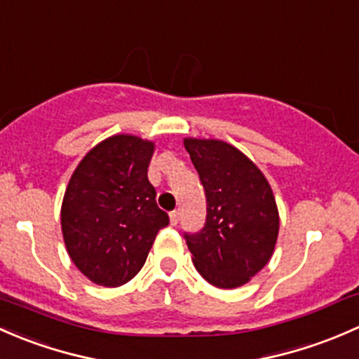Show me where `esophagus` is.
<instances>
[{
    "mask_svg": "<svg viewBox=\"0 0 359 359\" xmlns=\"http://www.w3.org/2000/svg\"><path fill=\"white\" fill-rule=\"evenodd\" d=\"M169 219H171V224L172 226H176L180 221V210H172L171 214H169Z\"/></svg>",
    "mask_w": 359,
    "mask_h": 359,
    "instance_id": "obj_1",
    "label": "esophagus"
}]
</instances>
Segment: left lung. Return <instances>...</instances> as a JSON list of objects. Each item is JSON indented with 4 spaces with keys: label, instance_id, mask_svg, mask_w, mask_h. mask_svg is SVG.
Wrapping results in <instances>:
<instances>
[{
    "label": "left lung",
    "instance_id": "left-lung-1",
    "mask_svg": "<svg viewBox=\"0 0 359 359\" xmlns=\"http://www.w3.org/2000/svg\"><path fill=\"white\" fill-rule=\"evenodd\" d=\"M207 198L205 224L184 233L197 271L217 289L245 285L271 259L280 217L268 180L221 140L184 138Z\"/></svg>",
    "mask_w": 359,
    "mask_h": 359
}]
</instances>
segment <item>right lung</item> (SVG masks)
<instances>
[{
  "mask_svg": "<svg viewBox=\"0 0 359 359\" xmlns=\"http://www.w3.org/2000/svg\"><path fill=\"white\" fill-rule=\"evenodd\" d=\"M154 142L116 135L84 155L62 202V233L74 264L91 282L121 287L143 268L169 216L149 181Z\"/></svg>",
  "mask_w": 359,
  "mask_h": 359,
  "instance_id": "obj_1",
  "label": "right lung"
}]
</instances>
